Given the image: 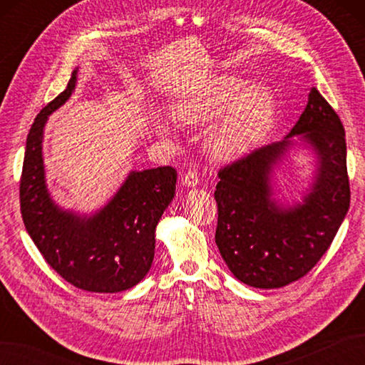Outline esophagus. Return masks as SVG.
<instances>
[{
  "mask_svg": "<svg viewBox=\"0 0 365 365\" xmlns=\"http://www.w3.org/2000/svg\"><path fill=\"white\" fill-rule=\"evenodd\" d=\"M183 183L187 185V187H196V185L199 183V174L196 173V170L190 169L188 173H185V175H183Z\"/></svg>",
  "mask_w": 365,
  "mask_h": 365,
  "instance_id": "obj_1",
  "label": "esophagus"
}]
</instances>
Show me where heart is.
<instances>
[{
	"label": "heart",
	"instance_id": "1",
	"mask_svg": "<svg viewBox=\"0 0 365 365\" xmlns=\"http://www.w3.org/2000/svg\"><path fill=\"white\" fill-rule=\"evenodd\" d=\"M246 81L237 76H220L192 91L174 106L175 119L185 123H205L224 113L207 136V149L221 161L234 160L260 144L276 118V100L260 84L246 90ZM160 135H169L165 122L157 123Z\"/></svg>",
	"mask_w": 365,
	"mask_h": 365
}]
</instances>
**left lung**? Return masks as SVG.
<instances>
[{"instance_id": "1", "label": "left lung", "mask_w": 365, "mask_h": 365, "mask_svg": "<svg viewBox=\"0 0 365 365\" xmlns=\"http://www.w3.org/2000/svg\"><path fill=\"white\" fill-rule=\"evenodd\" d=\"M299 135L319 157L317 175L303 202L284 207L270 199V173ZM215 199V242L234 276L255 289H279L306 276L350 208L345 130L315 88L282 141L271 143L224 166Z\"/></svg>"}]
</instances>
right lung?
<instances>
[{
  "label": "right lung",
  "mask_w": 365,
  "mask_h": 365,
  "mask_svg": "<svg viewBox=\"0 0 365 365\" xmlns=\"http://www.w3.org/2000/svg\"><path fill=\"white\" fill-rule=\"evenodd\" d=\"M76 71L64 92L51 100L31 127L20 178L25 227L46 263L76 289L96 293L128 290L149 273L155 229L175 195L177 173L163 166L133 170L102 210L80 216L53 202L42 158L48 115L72 96Z\"/></svg>",
  "instance_id": "add662e5"
}]
</instances>
